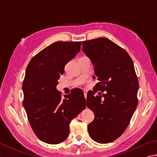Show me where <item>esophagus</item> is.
Here are the masks:
<instances>
[{"instance_id":"obj_1","label":"esophagus","mask_w":157,"mask_h":157,"mask_svg":"<svg viewBox=\"0 0 157 157\" xmlns=\"http://www.w3.org/2000/svg\"><path fill=\"white\" fill-rule=\"evenodd\" d=\"M84 95L85 98L86 99V96H87V92H86V90H84Z\"/></svg>"}]
</instances>
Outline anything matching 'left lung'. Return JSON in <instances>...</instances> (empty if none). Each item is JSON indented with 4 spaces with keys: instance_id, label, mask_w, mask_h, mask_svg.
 Instances as JSON below:
<instances>
[{
    "instance_id": "obj_1",
    "label": "left lung",
    "mask_w": 157,
    "mask_h": 157,
    "mask_svg": "<svg viewBox=\"0 0 157 157\" xmlns=\"http://www.w3.org/2000/svg\"><path fill=\"white\" fill-rule=\"evenodd\" d=\"M82 51L94 65L99 82L87 94V106L95 114L88 126L91 139L107 144L126 130L138 105L139 81L132 58L106 38L82 42ZM98 91L99 96H94Z\"/></svg>"
}]
</instances>
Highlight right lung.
Listing matches in <instances>:
<instances>
[{
	"instance_id": "add662e5",
	"label": "right lung",
	"mask_w": 157,
	"mask_h": 157,
	"mask_svg": "<svg viewBox=\"0 0 157 157\" xmlns=\"http://www.w3.org/2000/svg\"><path fill=\"white\" fill-rule=\"evenodd\" d=\"M82 42L58 41L31 59L22 83L23 101L28 120L38 138L58 144L69 134V124L86 108V99L79 88L62 98L56 89L65 65L79 52Z\"/></svg>"
}]
</instances>
